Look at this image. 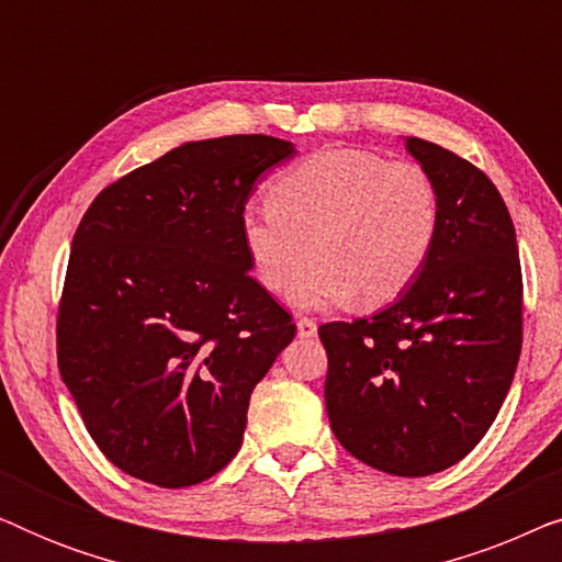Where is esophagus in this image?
I'll return each mask as SVG.
<instances>
[{
    "label": "esophagus",
    "mask_w": 562,
    "mask_h": 562,
    "mask_svg": "<svg viewBox=\"0 0 562 562\" xmlns=\"http://www.w3.org/2000/svg\"><path fill=\"white\" fill-rule=\"evenodd\" d=\"M296 329H299V337H314L317 335V322L310 317H302L296 322Z\"/></svg>",
    "instance_id": "obj_1"
}]
</instances>
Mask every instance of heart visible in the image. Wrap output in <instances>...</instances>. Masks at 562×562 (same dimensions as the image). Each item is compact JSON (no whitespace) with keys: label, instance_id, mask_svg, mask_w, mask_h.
Returning <instances> with one entry per match:
<instances>
[{"label":"heart","instance_id":"heart-1","mask_svg":"<svg viewBox=\"0 0 562 562\" xmlns=\"http://www.w3.org/2000/svg\"><path fill=\"white\" fill-rule=\"evenodd\" d=\"M440 194L425 168L363 148H325L283 171L271 202L240 214L243 248L260 286L302 310L386 304L432 256Z\"/></svg>","mask_w":562,"mask_h":562}]
</instances>
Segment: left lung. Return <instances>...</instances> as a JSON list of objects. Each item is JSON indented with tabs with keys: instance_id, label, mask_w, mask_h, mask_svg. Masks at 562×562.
<instances>
[{
	"instance_id": "left-lung-1",
	"label": "left lung",
	"mask_w": 562,
	"mask_h": 562,
	"mask_svg": "<svg viewBox=\"0 0 562 562\" xmlns=\"http://www.w3.org/2000/svg\"><path fill=\"white\" fill-rule=\"evenodd\" d=\"M432 176L440 229L417 281L373 317L327 322L325 404L345 450L419 479L494 425L521 352V266L502 194L471 160L406 137Z\"/></svg>"
}]
</instances>
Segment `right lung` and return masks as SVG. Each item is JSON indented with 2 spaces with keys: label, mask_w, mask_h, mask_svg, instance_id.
Returning a JSON list of instances; mask_svg holds the SVG:
<instances>
[{
  "label": "right lung",
  "mask_w": 562,
  "mask_h": 562,
  "mask_svg": "<svg viewBox=\"0 0 562 562\" xmlns=\"http://www.w3.org/2000/svg\"><path fill=\"white\" fill-rule=\"evenodd\" d=\"M291 156L271 135L183 143L99 191L76 227L60 379L97 448L133 479L183 488L220 473L252 389L294 340L240 237L252 183Z\"/></svg>",
  "instance_id": "add662e5"
}]
</instances>
